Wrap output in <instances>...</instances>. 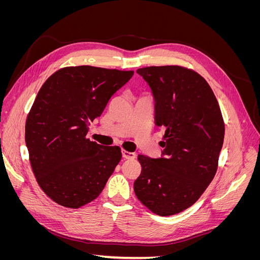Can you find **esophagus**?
<instances>
[{
  "instance_id": "obj_1",
  "label": "esophagus",
  "mask_w": 260,
  "mask_h": 260,
  "mask_svg": "<svg viewBox=\"0 0 260 260\" xmlns=\"http://www.w3.org/2000/svg\"><path fill=\"white\" fill-rule=\"evenodd\" d=\"M122 157L124 159H132L135 158L136 157V154L132 153V152H128V151H124V149H122Z\"/></svg>"
}]
</instances>
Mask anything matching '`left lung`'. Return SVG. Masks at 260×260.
I'll use <instances>...</instances> for the list:
<instances>
[{
  "mask_svg": "<svg viewBox=\"0 0 260 260\" xmlns=\"http://www.w3.org/2000/svg\"><path fill=\"white\" fill-rule=\"evenodd\" d=\"M152 90L155 124L165 131L161 157L139 155V201L154 214L171 216L192 206L214 179L224 122L214 92L194 70L151 66L137 70Z\"/></svg>",
  "mask_w": 260,
  "mask_h": 260,
  "instance_id": "left-lung-1",
  "label": "left lung"
}]
</instances>
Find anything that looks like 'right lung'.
<instances>
[{
	"label": "right lung",
	"instance_id": "obj_1",
	"mask_svg": "<svg viewBox=\"0 0 260 260\" xmlns=\"http://www.w3.org/2000/svg\"><path fill=\"white\" fill-rule=\"evenodd\" d=\"M132 76V70L65 67L38 92L25 140L37 182L55 203L79 208L103 191L121 159V149L93 142L86 133Z\"/></svg>",
	"mask_w": 260,
	"mask_h": 260
}]
</instances>
